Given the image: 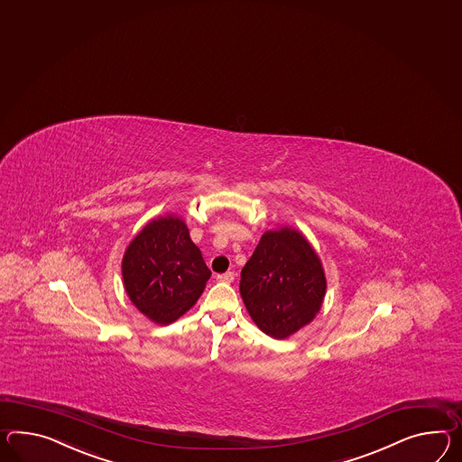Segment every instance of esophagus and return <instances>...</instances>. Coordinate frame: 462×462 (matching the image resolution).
<instances>
[{
	"mask_svg": "<svg viewBox=\"0 0 462 462\" xmlns=\"http://www.w3.org/2000/svg\"><path fill=\"white\" fill-rule=\"evenodd\" d=\"M217 281L226 282V283H232L236 281V273L234 272H226V273H218Z\"/></svg>",
	"mask_w": 462,
	"mask_h": 462,
	"instance_id": "obj_1",
	"label": "esophagus"
}]
</instances>
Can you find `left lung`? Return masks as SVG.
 <instances>
[{"label":"left lung","instance_id":"left-lung-1","mask_svg":"<svg viewBox=\"0 0 462 462\" xmlns=\"http://www.w3.org/2000/svg\"><path fill=\"white\" fill-rule=\"evenodd\" d=\"M320 260L292 228L269 230L240 273V295L252 320L273 338L312 322L326 295Z\"/></svg>","mask_w":462,"mask_h":462}]
</instances>
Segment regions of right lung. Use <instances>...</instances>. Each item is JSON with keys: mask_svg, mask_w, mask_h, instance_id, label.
Masks as SVG:
<instances>
[{"mask_svg": "<svg viewBox=\"0 0 462 462\" xmlns=\"http://www.w3.org/2000/svg\"><path fill=\"white\" fill-rule=\"evenodd\" d=\"M125 291L142 314L170 324L202 295L210 271L177 217L152 220L125 252Z\"/></svg>", "mask_w": 462, "mask_h": 462, "instance_id": "1", "label": "right lung"}]
</instances>
